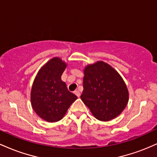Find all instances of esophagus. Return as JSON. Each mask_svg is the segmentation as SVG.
<instances>
[{
	"instance_id": "obj_1",
	"label": "esophagus",
	"mask_w": 157,
	"mask_h": 157,
	"mask_svg": "<svg viewBox=\"0 0 157 157\" xmlns=\"http://www.w3.org/2000/svg\"><path fill=\"white\" fill-rule=\"evenodd\" d=\"M75 94H76L77 96L78 97L80 96V91H77V90H76V91H75Z\"/></svg>"
}]
</instances>
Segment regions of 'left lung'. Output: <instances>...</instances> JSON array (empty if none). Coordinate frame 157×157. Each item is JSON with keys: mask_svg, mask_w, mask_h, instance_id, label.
<instances>
[{"mask_svg": "<svg viewBox=\"0 0 157 157\" xmlns=\"http://www.w3.org/2000/svg\"><path fill=\"white\" fill-rule=\"evenodd\" d=\"M80 98L97 120L109 121L122 113L128 101V91L120 75L99 61L84 70Z\"/></svg>", "mask_w": 157, "mask_h": 157, "instance_id": "left-lung-1", "label": "left lung"}]
</instances>
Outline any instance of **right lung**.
Segmentation results:
<instances>
[{
    "instance_id": "add662e5",
    "label": "right lung",
    "mask_w": 157,
    "mask_h": 157,
    "mask_svg": "<svg viewBox=\"0 0 157 157\" xmlns=\"http://www.w3.org/2000/svg\"><path fill=\"white\" fill-rule=\"evenodd\" d=\"M66 67V63L60 58H52L40 70L33 82L31 91L32 108L46 121L60 120L77 99L61 80Z\"/></svg>"
}]
</instances>
